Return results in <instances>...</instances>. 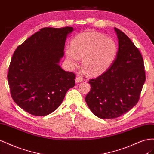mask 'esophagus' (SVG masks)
Wrapping results in <instances>:
<instances>
[{"mask_svg": "<svg viewBox=\"0 0 154 154\" xmlns=\"http://www.w3.org/2000/svg\"><path fill=\"white\" fill-rule=\"evenodd\" d=\"M82 81H83V78H82V77H81V76L77 77H76V79H75V82H76L77 83H78V82H82Z\"/></svg>", "mask_w": 154, "mask_h": 154, "instance_id": "obj_1", "label": "esophagus"}]
</instances>
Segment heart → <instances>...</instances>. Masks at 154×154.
I'll use <instances>...</instances> for the list:
<instances>
[{"label":"heart","mask_w":154,"mask_h":154,"mask_svg":"<svg viewBox=\"0 0 154 154\" xmlns=\"http://www.w3.org/2000/svg\"><path fill=\"white\" fill-rule=\"evenodd\" d=\"M117 53L116 43L101 34L94 32L81 33L73 39L71 47L66 49L69 66L78 65L82 59V67L88 74L97 75L110 66Z\"/></svg>","instance_id":"heart-1"}]
</instances>
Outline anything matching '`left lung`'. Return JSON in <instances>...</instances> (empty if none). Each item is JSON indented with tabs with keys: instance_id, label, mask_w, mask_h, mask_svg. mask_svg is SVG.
I'll return each mask as SVG.
<instances>
[{
	"instance_id": "obj_1",
	"label": "left lung",
	"mask_w": 154,
	"mask_h": 154,
	"mask_svg": "<svg viewBox=\"0 0 154 154\" xmlns=\"http://www.w3.org/2000/svg\"><path fill=\"white\" fill-rule=\"evenodd\" d=\"M117 57L107 71L90 79L85 100L90 110L101 119L120 117L135 106L146 80L144 61L138 48L116 28Z\"/></svg>"
}]
</instances>
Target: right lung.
Here are the masks:
<instances>
[{
    "mask_svg": "<svg viewBox=\"0 0 154 154\" xmlns=\"http://www.w3.org/2000/svg\"><path fill=\"white\" fill-rule=\"evenodd\" d=\"M72 31V27L42 28L14 51L8 84L12 99L26 112L36 116L52 113L75 86V75L59 65L66 38Z\"/></svg>",
    "mask_w": 154,
    "mask_h": 154,
    "instance_id": "right-lung-1",
    "label": "right lung"
}]
</instances>
